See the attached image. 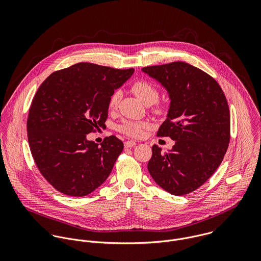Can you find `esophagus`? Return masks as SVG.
<instances>
[{
	"instance_id": "34e87169",
	"label": "esophagus",
	"mask_w": 261,
	"mask_h": 261,
	"mask_svg": "<svg viewBox=\"0 0 261 261\" xmlns=\"http://www.w3.org/2000/svg\"><path fill=\"white\" fill-rule=\"evenodd\" d=\"M136 145H137V143L134 142V141H127V142L124 143L125 148H132V147H135Z\"/></svg>"
}]
</instances>
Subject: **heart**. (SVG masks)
<instances>
[{
    "mask_svg": "<svg viewBox=\"0 0 261 261\" xmlns=\"http://www.w3.org/2000/svg\"><path fill=\"white\" fill-rule=\"evenodd\" d=\"M133 92L147 106H150L154 103L152 108V112L156 115L163 116L166 115L169 112V108L167 105L158 101L160 92L158 88L147 80H138L134 82L132 85ZM120 98V92L114 91L110 97L109 107L111 110H114L118 106V101ZM149 123L146 121H130L124 120L121 124L118 125V130L128 137L132 138H140L144 135L145 130L148 129Z\"/></svg>",
    "mask_w": 261,
    "mask_h": 261,
    "instance_id": "b5f03b06",
    "label": "heart"
}]
</instances>
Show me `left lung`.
<instances>
[{
  "instance_id": "left-lung-1",
  "label": "left lung",
  "mask_w": 261,
  "mask_h": 261,
  "mask_svg": "<svg viewBox=\"0 0 261 261\" xmlns=\"http://www.w3.org/2000/svg\"><path fill=\"white\" fill-rule=\"evenodd\" d=\"M168 90L167 119L158 137L176 141L168 152L153 145L148 170L167 192L182 196L202 186L218 169L230 142V112L218 82L186 62L144 67Z\"/></svg>"
}]
</instances>
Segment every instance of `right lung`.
<instances>
[{
	"label": "right lung",
	"instance_id": "right-lung-1",
	"mask_svg": "<svg viewBox=\"0 0 261 261\" xmlns=\"http://www.w3.org/2000/svg\"><path fill=\"white\" fill-rule=\"evenodd\" d=\"M134 71L77 63L38 88L27 119L29 147L39 172L60 193L86 196L110 176L123 143L111 136L98 146L86 135L105 125L110 97Z\"/></svg>",
	"mask_w": 261,
	"mask_h": 261
}]
</instances>
